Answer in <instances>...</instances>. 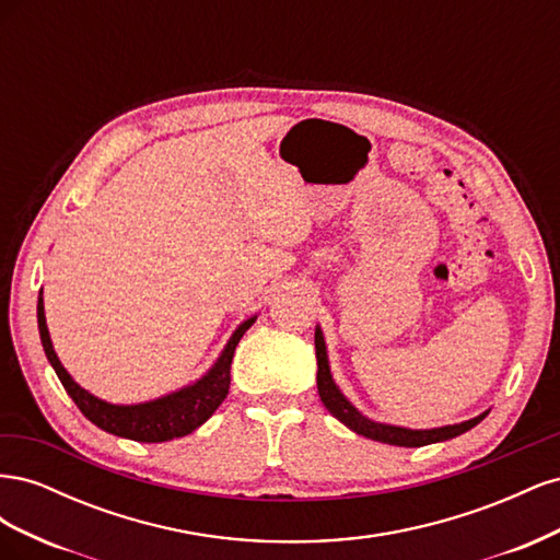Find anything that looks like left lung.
I'll return each mask as SVG.
<instances>
[{
	"instance_id": "8db88e82",
	"label": "left lung",
	"mask_w": 560,
	"mask_h": 560,
	"mask_svg": "<svg viewBox=\"0 0 560 560\" xmlns=\"http://www.w3.org/2000/svg\"><path fill=\"white\" fill-rule=\"evenodd\" d=\"M315 354H317V393L322 404L327 406V411L343 422L346 428L352 432H358L366 439H374V442H383L389 446H406V448H416V446H428L436 442H446V439L460 436L467 430L488 416L481 413L477 418H469L465 422H455V425H444V428H432V430H409V428H397V425H385V422H376L366 416H362L354 406L346 399V395L338 389V385L331 378V369H329V358H327V346H325V336H322L319 325L315 327Z\"/></svg>"
}]
</instances>
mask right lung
Listing matches in <instances>:
<instances>
[{"mask_svg":"<svg viewBox=\"0 0 560 560\" xmlns=\"http://www.w3.org/2000/svg\"><path fill=\"white\" fill-rule=\"evenodd\" d=\"M254 319H257V315L247 317L243 325L231 334L222 354H219L217 362L208 369V374L200 376L196 383L177 389V393L163 395L159 399L142 401V404H109L105 399L91 395L89 389H83L70 374H67V369L60 364L58 354L54 350V343H50L42 292L37 301V322H39L44 352L50 366L56 369L62 387L67 389V395H70L79 406V411L100 430L124 436V439H132V442H144V444L171 442V439L191 434L219 409V404H222L229 395L231 362H233L235 346L241 343L243 334L254 325Z\"/></svg>","mask_w":560,"mask_h":560,"instance_id":"1","label":"right lung"}]
</instances>
